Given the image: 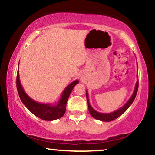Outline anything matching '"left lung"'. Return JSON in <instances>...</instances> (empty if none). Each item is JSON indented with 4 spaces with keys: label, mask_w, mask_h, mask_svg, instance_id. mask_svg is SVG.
<instances>
[{
    "label": "left lung",
    "mask_w": 155,
    "mask_h": 155,
    "mask_svg": "<svg viewBox=\"0 0 155 155\" xmlns=\"http://www.w3.org/2000/svg\"><path fill=\"white\" fill-rule=\"evenodd\" d=\"M138 87H139V81H137L136 85H135L134 91V93L129 101L125 104L122 107H121L120 109H119L118 110L114 111V112L109 113V114H104V113H99L97 112V111H95L94 109L91 107V106L90 105L89 103V95H88V92L86 91V94H87V100L88 102V107H89V111L90 114L94 118L96 119H98V120L103 121H111L114 120L117 118H118L119 117H120L123 113H124L125 111H127V109L130 107V105L132 104L133 101H134L135 97H136L137 93L138 91Z\"/></svg>",
    "instance_id": "left-lung-1"
}]
</instances>
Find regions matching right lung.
<instances>
[{"label": "right lung", "mask_w": 155, "mask_h": 155, "mask_svg": "<svg viewBox=\"0 0 155 155\" xmlns=\"http://www.w3.org/2000/svg\"><path fill=\"white\" fill-rule=\"evenodd\" d=\"M78 83H79V81L76 80V81L70 84L64 89L61 94V97L57 104L51 105L50 104H41L33 100L31 98L29 97L25 94L22 86L21 85L18 70L17 72L16 87L18 93L19 97H20L21 101L26 107V108L31 113L34 114L35 116L46 121L55 120V119H59L64 116L66 111V103H67L68 97L71 94V92L73 90L74 87Z\"/></svg>", "instance_id": "obj_1"}]
</instances>
